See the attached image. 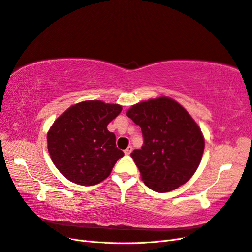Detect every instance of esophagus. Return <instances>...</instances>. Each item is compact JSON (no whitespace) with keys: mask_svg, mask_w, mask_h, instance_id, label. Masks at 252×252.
<instances>
[{"mask_svg":"<svg viewBox=\"0 0 252 252\" xmlns=\"http://www.w3.org/2000/svg\"><path fill=\"white\" fill-rule=\"evenodd\" d=\"M131 151H132V146H128V147L124 150V154H125V155H130Z\"/></svg>","mask_w":252,"mask_h":252,"instance_id":"34e87169","label":"esophagus"}]
</instances>
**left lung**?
Segmentation results:
<instances>
[{
  "instance_id": "obj_1",
  "label": "left lung",
  "mask_w": 252,
  "mask_h": 252,
  "mask_svg": "<svg viewBox=\"0 0 252 252\" xmlns=\"http://www.w3.org/2000/svg\"><path fill=\"white\" fill-rule=\"evenodd\" d=\"M127 116L143 133V146L131 158L145 185L168 192L185 184L199 167L205 147L201 129L187 110L161 96L133 105Z\"/></svg>"
}]
</instances>
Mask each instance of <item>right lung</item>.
I'll return each instance as SVG.
<instances>
[{"label":"right lung","mask_w":252,"mask_h":252,"mask_svg":"<svg viewBox=\"0 0 252 252\" xmlns=\"http://www.w3.org/2000/svg\"><path fill=\"white\" fill-rule=\"evenodd\" d=\"M122 111L118 104L85 101L68 108L47 133L48 152L66 179L83 186L108 178L114 164L124 156L107 125Z\"/></svg>","instance_id":"right-lung-1"}]
</instances>
